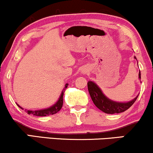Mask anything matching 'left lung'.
<instances>
[{"label":"left lung","instance_id":"1","mask_svg":"<svg viewBox=\"0 0 153 153\" xmlns=\"http://www.w3.org/2000/svg\"><path fill=\"white\" fill-rule=\"evenodd\" d=\"M139 78L141 79L140 71L139 72ZM88 88L92 100L95 106L101 111L108 114L120 113L125 112L132 105L138 97L137 96L135 99L128 102H125V103L116 102L107 98L98 86L93 81L90 80L88 82Z\"/></svg>","mask_w":153,"mask_h":153}]
</instances>
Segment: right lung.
Listing matches in <instances>:
<instances>
[{"mask_svg": "<svg viewBox=\"0 0 153 153\" xmlns=\"http://www.w3.org/2000/svg\"><path fill=\"white\" fill-rule=\"evenodd\" d=\"M67 87H68V84H66L65 88H63V91L62 92L60 98H59L58 102H57L54 105L51 107V108H47V109H44V110H35V111L27 110V114H32V115H36V116H47V115H54V114L58 113V111H60V109H61L62 107V103H63V94ZM18 107H20V108H22L21 106L18 105ZM22 109H23V108H22Z\"/></svg>", "mask_w": 153, "mask_h": 153, "instance_id": "obj_1", "label": "right lung"}]
</instances>
